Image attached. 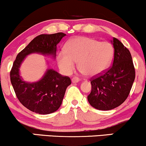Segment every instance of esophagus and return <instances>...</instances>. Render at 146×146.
<instances>
[{
  "mask_svg": "<svg viewBox=\"0 0 146 146\" xmlns=\"http://www.w3.org/2000/svg\"><path fill=\"white\" fill-rule=\"evenodd\" d=\"M71 81L73 83H77L80 81V79H79L78 78H77V77H74V78H72Z\"/></svg>",
  "mask_w": 146,
  "mask_h": 146,
  "instance_id": "esophagus-1",
  "label": "esophagus"
}]
</instances>
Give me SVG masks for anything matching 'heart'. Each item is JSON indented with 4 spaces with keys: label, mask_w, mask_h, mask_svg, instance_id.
Masks as SVG:
<instances>
[{
    "label": "heart",
    "mask_w": 146,
    "mask_h": 146,
    "mask_svg": "<svg viewBox=\"0 0 146 146\" xmlns=\"http://www.w3.org/2000/svg\"><path fill=\"white\" fill-rule=\"evenodd\" d=\"M113 55V48L110 43L78 36L68 42L65 50L58 52L57 62L63 73L70 74L78 61L82 72L93 77L102 74L109 67Z\"/></svg>",
    "instance_id": "heart-1"
}]
</instances>
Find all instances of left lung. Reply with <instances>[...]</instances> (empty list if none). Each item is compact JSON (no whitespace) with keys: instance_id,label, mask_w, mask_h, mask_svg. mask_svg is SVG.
I'll use <instances>...</instances> for the list:
<instances>
[{"instance_id":"left-lung-1","label":"left lung","mask_w":146,"mask_h":146,"mask_svg":"<svg viewBox=\"0 0 146 146\" xmlns=\"http://www.w3.org/2000/svg\"><path fill=\"white\" fill-rule=\"evenodd\" d=\"M113 45V66L90 80L91 92L88 101L98 110H109L123 103L128 98L135 78V70L129 50L117 38Z\"/></svg>"}]
</instances>
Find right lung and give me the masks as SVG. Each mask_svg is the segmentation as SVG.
I'll return each instance as SVG.
<instances>
[{"instance_id": "1", "label": "right lung", "mask_w": 146, "mask_h": 146, "mask_svg": "<svg viewBox=\"0 0 146 146\" xmlns=\"http://www.w3.org/2000/svg\"><path fill=\"white\" fill-rule=\"evenodd\" d=\"M66 36L60 32L41 34L29 42L16 56L10 71V80L20 102L34 113L47 115L56 111L62 104L66 88L71 84L68 76H62L53 69H47L39 81L27 82L20 75L19 68L25 57L38 53L56 56L57 45Z\"/></svg>"}]
</instances>
